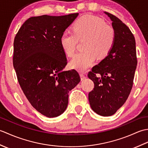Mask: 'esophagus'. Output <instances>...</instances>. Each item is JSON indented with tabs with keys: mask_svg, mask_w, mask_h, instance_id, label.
<instances>
[{
	"mask_svg": "<svg viewBox=\"0 0 148 148\" xmlns=\"http://www.w3.org/2000/svg\"><path fill=\"white\" fill-rule=\"evenodd\" d=\"M80 76H81V80H83L84 79H85L86 78V75L84 73H80Z\"/></svg>",
	"mask_w": 148,
	"mask_h": 148,
	"instance_id": "obj_1",
	"label": "esophagus"
}]
</instances>
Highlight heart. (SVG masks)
Masks as SVG:
<instances>
[{"label":"heart","instance_id":"obj_1","mask_svg":"<svg viewBox=\"0 0 148 148\" xmlns=\"http://www.w3.org/2000/svg\"><path fill=\"white\" fill-rule=\"evenodd\" d=\"M73 32H65L60 37L62 49L69 56H73L78 39H85L84 49L77 53L71 62L72 67L84 71L92 66L96 60L105 58L114 47L116 34L113 28L107 25L102 18L93 15H86L75 22Z\"/></svg>","mask_w":148,"mask_h":148}]
</instances>
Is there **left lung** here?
<instances>
[{"label":"left lung","mask_w":148,"mask_h":148,"mask_svg":"<svg viewBox=\"0 0 148 148\" xmlns=\"http://www.w3.org/2000/svg\"><path fill=\"white\" fill-rule=\"evenodd\" d=\"M104 12L112 21L116 40L109 54L88 74L94 83L88 100L94 112L109 116L124 104L130 95L137 59L136 40L129 28L114 15Z\"/></svg>","instance_id":"left-lung-1"}]
</instances>
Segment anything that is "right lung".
Masks as SVG:
<instances>
[{"instance_id":"1","label":"right lung","mask_w":148,"mask_h":148,"mask_svg":"<svg viewBox=\"0 0 148 148\" xmlns=\"http://www.w3.org/2000/svg\"><path fill=\"white\" fill-rule=\"evenodd\" d=\"M78 13L28 19L14 40L12 63L18 83L34 108L48 118L62 114L69 92L80 82L74 69L64 71L67 60L60 37Z\"/></svg>"}]
</instances>
